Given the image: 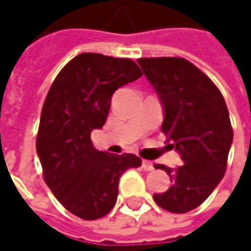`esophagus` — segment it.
<instances>
[{"mask_svg": "<svg viewBox=\"0 0 251 251\" xmlns=\"http://www.w3.org/2000/svg\"><path fill=\"white\" fill-rule=\"evenodd\" d=\"M141 168H143L144 171H147V172H150V171L154 169V168H153V163L149 162V160H143V162H141Z\"/></svg>", "mask_w": 251, "mask_h": 251, "instance_id": "34e87169", "label": "esophagus"}]
</instances>
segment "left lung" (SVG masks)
Wrapping results in <instances>:
<instances>
[{"mask_svg": "<svg viewBox=\"0 0 251 251\" xmlns=\"http://www.w3.org/2000/svg\"><path fill=\"white\" fill-rule=\"evenodd\" d=\"M157 92L165 120L162 133L179 151L182 166L172 171L171 188L154 194L160 208L185 214L204 202L224 177L233 127L223 94L194 63L183 57H141L137 60Z\"/></svg>", "mask_w": 251, "mask_h": 251, "instance_id": "obj_1", "label": "left lung"}]
</instances>
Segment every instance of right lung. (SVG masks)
Segmentation results:
<instances>
[{
  "label": "right lung",
  "mask_w": 251,
  "mask_h": 251,
  "mask_svg": "<svg viewBox=\"0 0 251 251\" xmlns=\"http://www.w3.org/2000/svg\"><path fill=\"white\" fill-rule=\"evenodd\" d=\"M140 76L131 59L80 53L47 92L36 140L43 177L57 201L82 220L107 215L121 175L141 166L136 154L100 151L91 140L92 130L107 121L112 94Z\"/></svg>",
  "instance_id": "right-lung-1"
}]
</instances>
